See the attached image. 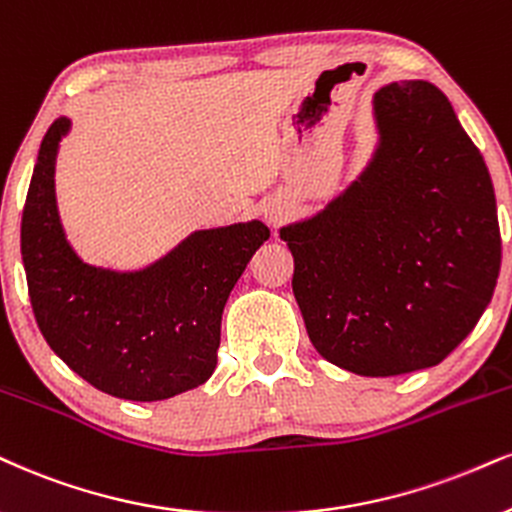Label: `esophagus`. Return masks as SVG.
Masks as SVG:
<instances>
[{
	"instance_id": "34e87169",
	"label": "esophagus",
	"mask_w": 512,
	"mask_h": 512,
	"mask_svg": "<svg viewBox=\"0 0 512 512\" xmlns=\"http://www.w3.org/2000/svg\"><path fill=\"white\" fill-rule=\"evenodd\" d=\"M263 216H266L270 225H280L282 220L287 218V208L282 204H268L266 208H263Z\"/></svg>"
}]
</instances>
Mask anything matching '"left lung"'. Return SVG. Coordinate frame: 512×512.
I'll return each mask as SVG.
<instances>
[{
  "mask_svg": "<svg viewBox=\"0 0 512 512\" xmlns=\"http://www.w3.org/2000/svg\"><path fill=\"white\" fill-rule=\"evenodd\" d=\"M375 154L313 218L280 230L315 351L363 377L444 361L489 306L501 232L487 163L425 80L375 92Z\"/></svg>",
  "mask_w": 512,
  "mask_h": 512,
  "instance_id": "1",
  "label": "left lung"
}]
</instances>
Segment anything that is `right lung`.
<instances>
[{"instance_id": "add662e5", "label": "right lung", "mask_w": 512, "mask_h": 512, "mask_svg": "<svg viewBox=\"0 0 512 512\" xmlns=\"http://www.w3.org/2000/svg\"><path fill=\"white\" fill-rule=\"evenodd\" d=\"M68 128L61 116L44 135L21 220L42 337L82 380L118 399L163 401L199 387L216 370L227 296L270 230L261 220L197 230L135 273L87 266L63 235L54 194Z\"/></svg>"}]
</instances>
